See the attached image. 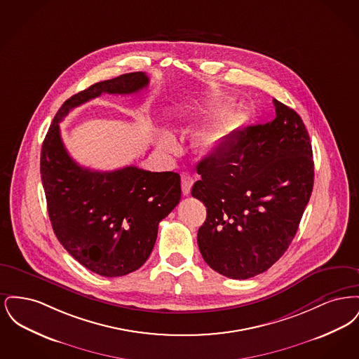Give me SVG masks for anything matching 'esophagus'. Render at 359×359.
Listing matches in <instances>:
<instances>
[{"instance_id":"34e87169","label":"esophagus","mask_w":359,"mask_h":359,"mask_svg":"<svg viewBox=\"0 0 359 359\" xmlns=\"http://www.w3.org/2000/svg\"><path fill=\"white\" fill-rule=\"evenodd\" d=\"M192 184H194V177L187 172H183L182 173V191H183V195H188L189 194Z\"/></svg>"}]
</instances>
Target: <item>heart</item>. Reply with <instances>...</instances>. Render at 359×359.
Returning a JSON list of instances; mask_svg holds the SVG:
<instances>
[{"instance_id":"heart-1","label":"heart","mask_w":359,"mask_h":359,"mask_svg":"<svg viewBox=\"0 0 359 359\" xmlns=\"http://www.w3.org/2000/svg\"><path fill=\"white\" fill-rule=\"evenodd\" d=\"M221 140H222V133H219V132H211V133L205 135V136L202 138L201 145H202V148H203L205 151H215V149L221 145ZM160 145H161L163 148H165V149H173L175 145H176V142H175V138H173L172 135L164 132V133H161V137H160Z\"/></svg>"}]
</instances>
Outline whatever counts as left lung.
<instances>
[{
    "mask_svg": "<svg viewBox=\"0 0 359 359\" xmlns=\"http://www.w3.org/2000/svg\"><path fill=\"white\" fill-rule=\"evenodd\" d=\"M276 118L249 126L201 161L192 196L207 207L198 246L211 269L245 280L268 271L294 238L313 187L300 116L273 100Z\"/></svg>",
    "mask_w": 359,
    "mask_h": 359,
    "instance_id": "obj_1",
    "label": "left lung"
}]
</instances>
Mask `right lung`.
<instances>
[{
    "label": "right lung",
    "instance_id": "right-lung-1",
    "mask_svg": "<svg viewBox=\"0 0 359 359\" xmlns=\"http://www.w3.org/2000/svg\"><path fill=\"white\" fill-rule=\"evenodd\" d=\"M149 83L145 72L98 82L62 104L43 141L40 172L52 229L86 269L120 277L151 256L161 222L180 202V176L133 165L110 172L76 164L60 137L59 122L74 107L107 94H133Z\"/></svg>",
    "mask_w": 359,
    "mask_h": 359
}]
</instances>
